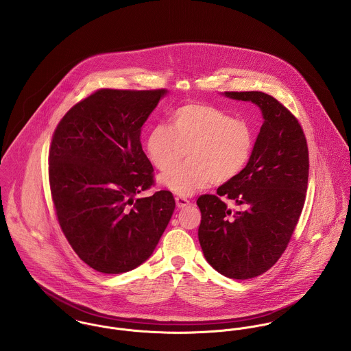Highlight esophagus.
Instances as JSON below:
<instances>
[{"mask_svg":"<svg viewBox=\"0 0 351 351\" xmlns=\"http://www.w3.org/2000/svg\"><path fill=\"white\" fill-rule=\"evenodd\" d=\"M176 204L178 208H185L188 205H191V201L188 200L186 197H182V196H177L176 197Z\"/></svg>","mask_w":351,"mask_h":351,"instance_id":"1","label":"esophagus"}]
</instances>
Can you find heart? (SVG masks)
Here are the masks:
<instances>
[{
    "instance_id": "heart-1",
    "label": "heart",
    "mask_w": 351,
    "mask_h": 351,
    "mask_svg": "<svg viewBox=\"0 0 351 351\" xmlns=\"http://www.w3.org/2000/svg\"><path fill=\"white\" fill-rule=\"evenodd\" d=\"M151 163L168 171L187 152L189 162L160 177L162 185L189 196L210 182L235 180L250 160L254 132L241 119L209 104H186L170 116V128L156 125L146 141Z\"/></svg>"
}]
</instances>
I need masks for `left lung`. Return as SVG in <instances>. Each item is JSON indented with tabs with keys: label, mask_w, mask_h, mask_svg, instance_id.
I'll return each instance as SVG.
<instances>
[{
	"label": "left lung",
	"mask_w": 351,
	"mask_h": 351,
	"mask_svg": "<svg viewBox=\"0 0 351 351\" xmlns=\"http://www.w3.org/2000/svg\"><path fill=\"white\" fill-rule=\"evenodd\" d=\"M251 101L263 124L250 160L216 195L197 199L199 241L208 263L220 274L247 280L267 271L292 239L305 202L309 155L298 117L263 92H226Z\"/></svg>",
	"instance_id": "left-lung-1"
}]
</instances>
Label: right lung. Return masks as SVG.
Masks as SVG:
<instances>
[{
  "instance_id": "1",
  "label": "right lung",
  "mask_w": 351,
  "mask_h": 351,
  "mask_svg": "<svg viewBox=\"0 0 351 351\" xmlns=\"http://www.w3.org/2000/svg\"><path fill=\"white\" fill-rule=\"evenodd\" d=\"M165 89H99L58 123L49 151L55 215L75 254L105 274L142 265L167 227L176 201L155 185L141 130Z\"/></svg>"
}]
</instances>
